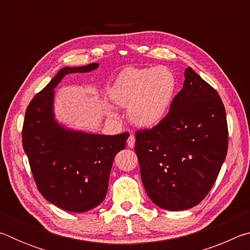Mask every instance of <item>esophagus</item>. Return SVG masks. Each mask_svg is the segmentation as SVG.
Wrapping results in <instances>:
<instances>
[{"mask_svg": "<svg viewBox=\"0 0 250 250\" xmlns=\"http://www.w3.org/2000/svg\"><path fill=\"white\" fill-rule=\"evenodd\" d=\"M126 143H128V146L129 147H133L134 145H135V137L133 134H130V137L128 139V141H126Z\"/></svg>", "mask_w": 250, "mask_h": 250, "instance_id": "1", "label": "esophagus"}]
</instances>
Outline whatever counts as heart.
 Segmentation results:
<instances>
[{
	"label": "heart",
	"instance_id": "heart-1",
	"mask_svg": "<svg viewBox=\"0 0 250 250\" xmlns=\"http://www.w3.org/2000/svg\"><path fill=\"white\" fill-rule=\"evenodd\" d=\"M177 79L167 67H129L110 88L113 104L128 107L129 119L139 126H154L166 119L175 98ZM115 116V111L109 109Z\"/></svg>",
	"mask_w": 250,
	"mask_h": 250
}]
</instances>
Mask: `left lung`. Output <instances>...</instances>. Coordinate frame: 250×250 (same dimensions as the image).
Here are the masks:
<instances>
[{"instance_id": "obj_1", "label": "left lung", "mask_w": 250, "mask_h": 250, "mask_svg": "<svg viewBox=\"0 0 250 250\" xmlns=\"http://www.w3.org/2000/svg\"><path fill=\"white\" fill-rule=\"evenodd\" d=\"M166 119L137 131L142 183L156 206L183 210L204 200L228 146L225 107L217 91L191 67Z\"/></svg>"}]
</instances>
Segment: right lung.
Masks as SVG:
<instances>
[{
  "mask_svg": "<svg viewBox=\"0 0 250 250\" xmlns=\"http://www.w3.org/2000/svg\"><path fill=\"white\" fill-rule=\"evenodd\" d=\"M99 64L64 67L34 97L25 112L22 140L37 188L59 208L83 213L101 204L111 167L129 133L105 135L77 131L55 119L54 89L68 74L89 73Z\"/></svg>",
  "mask_w": 250,
  "mask_h": 250,
  "instance_id": "obj_1",
  "label": "right lung"
}]
</instances>
